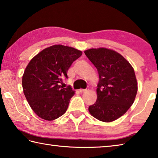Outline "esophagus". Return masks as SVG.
I'll list each match as a JSON object with an SVG mask.
<instances>
[{"mask_svg": "<svg viewBox=\"0 0 158 158\" xmlns=\"http://www.w3.org/2000/svg\"><path fill=\"white\" fill-rule=\"evenodd\" d=\"M89 89V87H87L86 88V89H79V91L81 93H84V92H85V91H87Z\"/></svg>", "mask_w": 158, "mask_h": 158, "instance_id": "34e87169", "label": "esophagus"}]
</instances>
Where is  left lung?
I'll return each instance as SVG.
<instances>
[{"label":"left lung","mask_w":158,"mask_h":158,"mask_svg":"<svg viewBox=\"0 0 158 158\" xmlns=\"http://www.w3.org/2000/svg\"><path fill=\"white\" fill-rule=\"evenodd\" d=\"M84 53L98 69V98L89 106L90 114L99 121L111 122L123 116L135 101L137 82L130 63L115 51L99 48Z\"/></svg>","instance_id":"left-lung-1"}]
</instances>
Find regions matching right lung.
Listing matches in <instances>:
<instances>
[{"instance_id": "add662e5", "label": "right lung", "mask_w": 158, "mask_h": 158, "mask_svg": "<svg viewBox=\"0 0 158 158\" xmlns=\"http://www.w3.org/2000/svg\"><path fill=\"white\" fill-rule=\"evenodd\" d=\"M82 52L57 44L46 48L32 59L23 73L22 86L29 105L37 116L47 121L65 113L74 91L60 84L68 79V69Z\"/></svg>"}]
</instances>
